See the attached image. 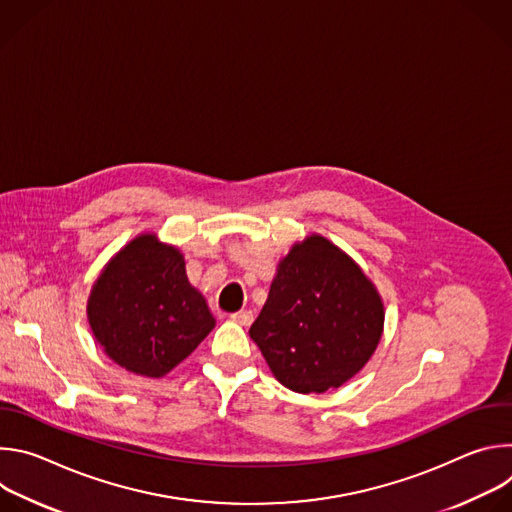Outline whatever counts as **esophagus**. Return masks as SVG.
I'll return each mask as SVG.
<instances>
[{
	"label": "esophagus",
	"mask_w": 512,
	"mask_h": 512,
	"mask_svg": "<svg viewBox=\"0 0 512 512\" xmlns=\"http://www.w3.org/2000/svg\"><path fill=\"white\" fill-rule=\"evenodd\" d=\"M231 320L237 322V324H241V326H251V322H253V312H249V310L235 312V314H231Z\"/></svg>",
	"instance_id": "34e87169"
}]
</instances>
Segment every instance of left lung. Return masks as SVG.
Returning <instances> with one entry per match:
<instances>
[{
    "mask_svg": "<svg viewBox=\"0 0 512 512\" xmlns=\"http://www.w3.org/2000/svg\"><path fill=\"white\" fill-rule=\"evenodd\" d=\"M385 306L358 263L312 233L279 259L249 336L273 377L308 395L338 389L375 354Z\"/></svg>",
    "mask_w": 512,
    "mask_h": 512,
    "instance_id": "left-lung-1",
    "label": "left lung"
}]
</instances>
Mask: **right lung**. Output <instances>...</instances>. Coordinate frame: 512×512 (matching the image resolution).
Listing matches in <instances>:
<instances>
[{
	"label": "right lung",
	"mask_w": 512,
	"mask_h": 512,
	"mask_svg": "<svg viewBox=\"0 0 512 512\" xmlns=\"http://www.w3.org/2000/svg\"><path fill=\"white\" fill-rule=\"evenodd\" d=\"M87 320L115 364L150 379L178 367L216 324L188 281L182 251L152 231L107 261L91 287Z\"/></svg>",
	"instance_id": "1"
}]
</instances>
